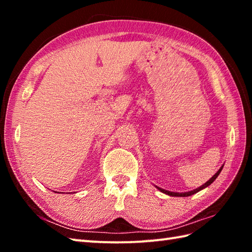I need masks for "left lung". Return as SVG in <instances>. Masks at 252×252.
I'll return each mask as SVG.
<instances>
[{
  "instance_id": "left-lung-1",
  "label": "left lung",
  "mask_w": 252,
  "mask_h": 252,
  "mask_svg": "<svg viewBox=\"0 0 252 252\" xmlns=\"http://www.w3.org/2000/svg\"><path fill=\"white\" fill-rule=\"evenodd\" d=\"M222 169H223V165H222V167H221L220 169H219L218 172H217L215 175H213L210 180H209L208 182H206L205 184L201 185L200 187H198V189H194V190H190V191H186V192H174V191H169V190H165V189H159V187H157V186H156V187H157V189H158L160 191H162V192H164V194H167V195H169V196H173V197H187V196L194 195V194H196V192H198L199 190H201V189H206L207 186L211 185L212 182L218 178L219 174H220Z\"/></svg>"
}]
</instances>
